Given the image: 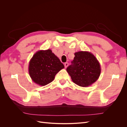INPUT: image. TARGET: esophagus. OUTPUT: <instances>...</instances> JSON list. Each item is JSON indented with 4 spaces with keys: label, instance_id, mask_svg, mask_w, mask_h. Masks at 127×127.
<instances>
[{
    "label": "esophagus",
    "instance_id": "34e87169",
    "mask_svg": "<svg viewBox=\"0 0 127 127\" xmlns=\"http://www.w3.org/2000/svg\"><path fill=\"white\" fill-rule=\"evenodd\" d=\"M64 67H65V68H66L68 67V63H64Z\"/></svg>",
    "mask_w": 127,
    "mask_h": 127
}]
</instances>
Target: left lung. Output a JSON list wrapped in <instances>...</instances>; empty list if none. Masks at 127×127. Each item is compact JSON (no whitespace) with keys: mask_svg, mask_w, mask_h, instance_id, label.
<instances>
[{"mask_svg":"<svg viewBox=\"0 0 127 127\" xmlns=\"http://www.w3.org/2000/svg\"><path fill=\"white\" fill-rule=\"evenodd\" d=\"M71 64L67 68V71L72 82L77 85L86 87L91 85L99 78L101 66L94 55L88 51L75 53Z\"/></svg>","mask_w":127,"mask_h":127,"instance_id":"1","label":"left lung"}]
</instances>
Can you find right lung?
<instances>
[{
	"instance_id": "right-lung-1",
	"label": "right lung",
	"mask_w": 127,
	"mask_h": 127,
	"mask_svg": "<svg viewBox=\"0 0 127 127\" xmlns=\"http://www.w3.org/2000/svg\"><path fill=\"white\" fill-rule=\"evenodd\" d=\"M64 65L51 50H39L33 55L29 65V72L33 81L40 86L52 82Z\"/></svg>"
}]
</instances>
